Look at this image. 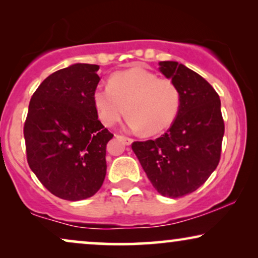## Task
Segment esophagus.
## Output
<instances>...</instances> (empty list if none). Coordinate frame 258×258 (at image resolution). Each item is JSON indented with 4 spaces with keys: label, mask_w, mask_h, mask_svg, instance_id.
Returning a JSON list of instances; mask_svg holds the SVG:
<instances>
[{
    "label": "esophagus",
    "mask_w": 258,
    "mask_h": 258,
    "mask_svg": "<svg viewBox=\"0 0 258 258\" xmlns=\"http://www.w3.org/2000/svg\"><path fill=\"white\" fill-rule=\"evenodd\" d=\"M119 140L121 141H123V142H124L126 146H130V144L133 143V139H130V137H126V136H124V135H118L117 136Z\"/></svg>",
    "instance_id": "esophagus-1"
}]
</instances>
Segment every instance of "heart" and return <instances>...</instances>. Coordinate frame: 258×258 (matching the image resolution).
I'll return each instance as SVG.
<instances>
[{
  "instance_id": "heart-1",
  "label": "heart",
  "mask_w": 258,
  "mask_h": 258,
  "mask_svg": "<svg viewBox=\"0 0 258 258\" xmlns=\"http://www.w3.org/2000/svg\"><path fill=\"white\" fill-rule=\"evenodd\" d=\"M94 104L104 125L116 124L128 112L130 129L157 135L177 116L181 94L171 80L158 79L154 73L136 66L115 73L108 86L97 87Z\"/></svg>"
}]
</instances>
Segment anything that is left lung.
I'll use <instances>...</instances> for the list:
<instances>
[{"label":"left lung","instance_id":"8db88e82","mask_svg":"<svg viewBox=\"0 0 258 258\" xmlns=\"http://www.w3.org/2000/svg\"><path fill=\"white\" fill-rule=\"evenodd\" d=\"M160 72L181 94L177 116L164 135L132 148L154 188L177 199L199 189L216 169L224 121L220 96L202 76L175 61L160 62Z\"/></svg>","mask_w":258,"mask_h":258}]
</instances>
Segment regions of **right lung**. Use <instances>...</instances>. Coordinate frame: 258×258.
<instances>
[{
    "instance_id": "obj_1",
    "label": "right lung",
    "mask_w": 258,
    "mask_h": 258,
    "mask_svg": "<svg viewBox=\"0 0 258 258\" xmlns=\"http://www.w3.org/2000/svg\"><path fill=\"white\" fill-rule=\"evenodd\" d=\"M97 64L57 70L31 96L24 122L28 164L52 195L86 200L103 184L105 148L112 134L100 122L94 93Z\"/></svg>"
}]
</instances>
